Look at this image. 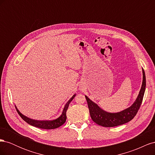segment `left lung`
Segmentation results:
<instances>
[{
  "mask_svg": "<svg viewBox=\"0 0 155 155\" xmlns=\"http://www.w3.org/2000/svg\"><path fill=\"white\" fill-rule=\"evenodd\" d=\"M143 81L141 89H140L139 94L135 100L134 104L122 111L115 113L108 112L98 106L94 102H93L85 96L88 104L89 112L92 120L97 125L105 127H111L120 125H123L130 121L134 118L139 110L140 105L142 104L144 92L146 86V80H145V75L143 69L142 68Z\"/></svg>",
  "mask_w": 155,
  "mask_h": 155,
  "instance_id": "left-lung-1",
  "label": "left lung"
}]
</instances>
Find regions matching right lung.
Returning a JSON list of instances; mask_svg holds the SVG:
<instances>
[{"mask_svg": "<svg viewBox=\"0 0 155 155\" xmlns=\"http://www.w3.org/2000/svg\"><path fill=\"white\" fill-rule=\"evenodd\" d=\"M76 96V94L73 95V96L70 98V99L68 101V102L64 105V109L63 110V112L59 118L57 119L54 120H48V121H39V120H35L31 118H28L26 116L23 115L22 113H21L20 111L17 109V108L15 106V108L17 109V111L18 114L20 115V116L25 120L26 123L28 124L36 127H38L40 129H54L59 127L61 126L63 124H64L66 121L67 120V110L68 109V107L69 106L70 103L72 101V100L74 99V97Z\"/></svg>", "mask_w": 155, "mask_h": 155, "instance_id": "obj_1", "label": "right lung"}]
</instances>
